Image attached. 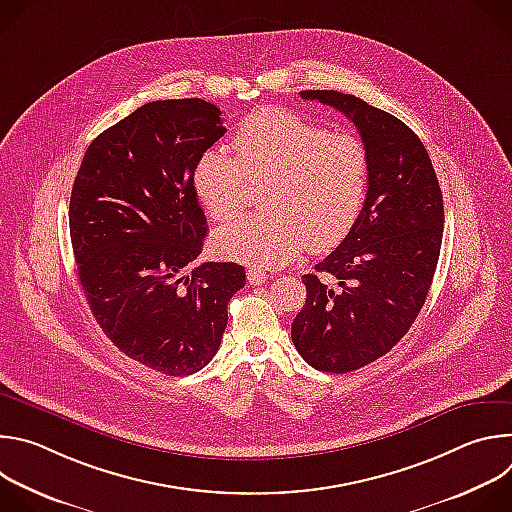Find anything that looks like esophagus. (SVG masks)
I'll return each instance as SVG.
<instances>
[{
	"label": "esophagus",
	"mask_w": 512,
	"mask_h": 512,
	"mask_svg": "<svg viewBox=\"0 0 512 512\" xmlns=\"http://www.w3.org/2000/svg\"><path fill=\"white\" fill-rule=\"evenodd\" d=\"M247 279H249L251 285H261V283L267 281V275H265V271H261V269H257V267H249Z\"/></svg>",
	"instance_id": "1"
}]
</instances>
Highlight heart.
Returning a JSON list of instances; mask_svg holds the SVG:
<instances>
[{
    "instance_id": "obj_1",
    "label": "heart",
    "mask_w": 512,
    "mask_h": 512,
    "mask_svg": "<svg viewBox=\"0 0 512 512\" xmlns=\"http://www.w3.org/2000/svg\"><path fill=\"white\" fill-rule=\"evenodd\" d=\"M235 158L202 154L194 188L210 218L227 223L247 200V182H263L259 202L269 208L218 231L214 247L253 267H275L306 245H338L362 210L369 188V156L350 133L332 131L281 109L249 115L233 137Z\"/></svg>"
}]
</instances>
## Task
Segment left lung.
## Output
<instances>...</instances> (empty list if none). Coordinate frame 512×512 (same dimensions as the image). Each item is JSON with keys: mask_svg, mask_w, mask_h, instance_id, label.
<instances>
[{"mask_svg": "<svg viewBox=\"0 0 512 512\" xmlns=\"http://www.w3.org/2000/svg\"><path fill=\"white\" fill-rule=\"evenodd\" d=\"M344 113L369 156V188L346 239L316 273L291 324L302 358L350 373L387 354L415 322L440 259L444 198L421 139L395 115L354 95L302 91Z\"/></svg>", "mask_w": 512, "mask_h": 512, "instance_id": "8db88e82", "label": "left lung"}]
</instances>
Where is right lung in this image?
Segmentation results:
<instances>
[{
    "label": "right lung",
    "mask_w": 512,
    "mask_h": 512,
    "mask_svg": "<svg viewBox=\"0 0 512 512\" xmlns=\"http://www.w3.org/2000/svg\"><path fill=\"white\" fill-rule=\"evenodd\" d=\"M225 133L221 109L202 99L148 103L95 137L70 192V241L95 320L168 377L212 360L245 287L243 265H196L206 216L194 168Z\"/></svg>",
    "instance_id": "right-lung-1"
}]
</instances>
